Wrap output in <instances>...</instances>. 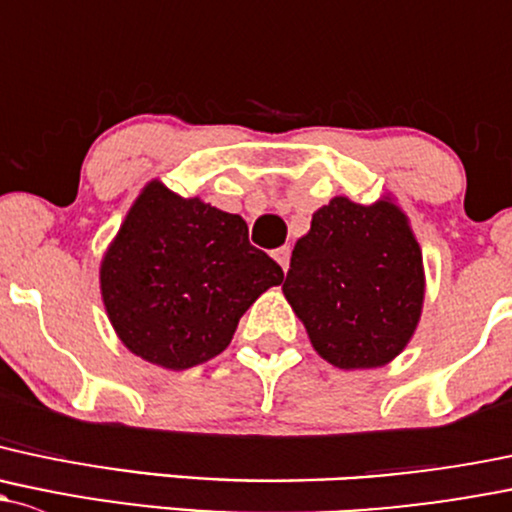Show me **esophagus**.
<instances>
[{"label":"esophagus","mask_w":512,"mask_h":512,"mask_svg":"<svg viewBox=\"0 0 512 512\" xmlns=\"http://www.w3.org/2000/svg\"><path fill=\"white\" fill-rule=\"evenodd\" d=\"M272 257H274V262H277V265L282 267L284 272H287V267H289V247L287 245L277 247V250H272Z\"/></svg>","instance_id":"obj_1"}]
</instances>
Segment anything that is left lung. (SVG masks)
Segmentation results:
<instances>
[{
    "label": "left lung",
    "mask_w": 512,
    "mask_h": 512,
    "mask_svg": "<svg viewBox=\"0 0 512 512\" xmlns=\"http://www.w3.org/2000/svg\"><path fill=\"white\" fill-rule=\"evenodd\" d=\"M282 292L326 363L383 368L412 341L427 292L407 213L390 193L370 206L333 196L294 245Z\"/></svg>",
    "instance_id": "obj_1"
}]
</instances>
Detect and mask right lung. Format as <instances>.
I'll list each match as a JSON object with an SVG mask.
<instances>
[{
  "mask_svg": "<svg viewBox=\"0 0 512 512\" xmlns=\"http://www.w3.org/2000/svg\"><path fill=\"white\" fill-rule=\"evenodd\" d=\"M284 272L247 223L152 179L100 260L107 319L129 353L186 370L228 348L240 316Z\"/></svg>",
  "mask_w": 512,
  "mask_h": 512,
  "instance_id": "obj_1",
  "label": "right lung"
}]
</instances>
